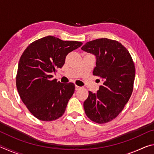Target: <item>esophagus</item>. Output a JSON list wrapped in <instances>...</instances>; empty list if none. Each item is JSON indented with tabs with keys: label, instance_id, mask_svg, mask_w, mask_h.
Wrapping results in <instances>:
<instances>
[{
	"label": "esophagus",
	"instance_id": "34e87169",
	"mask_svg": "<svg viewBox=\"0 0 154 154\" xmlns=\"http://www.w3.org/2000/svg\"><path fill=\"white\" fill-rule=\"evenodd\" d=\"M81 88H82L78 86V85H75V90H79L81 89Z\"/></svg>",
	"mask_w": 154,
	"mask_h": 154
}]
</instances>
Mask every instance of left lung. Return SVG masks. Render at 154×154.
Listing matches in <instances>:
<instances>
[{
    "label": "left lung",
    "mask_w": 154,
    "mask_h": 154,
    "mask_svg": "<svg viewBox=\"0 0 154 154\" xmlns=\"http://www.w3.org/2000/svg\"><path fill=\"white\" fill-rule=\"evenodd\" d=\"M82 49L96 56L93 75L103 82L96 93L89 91L83 103L85 113L94 122L107 123L118 117L131 96L135 77L133 60L123 45L106 38L89 41Z\"/></svg>",
    "instance_id": "left-lung-1"
}]
</instances>
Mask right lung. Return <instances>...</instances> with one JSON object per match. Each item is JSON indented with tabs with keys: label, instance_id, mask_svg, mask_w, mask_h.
Returning a JSON list of instances; mask_svg holds the SVG:
<instances>
[{
	"label": "right lung",
	"instance_id": "right-lung-1",
	"mask_svg": "<svg viewBox=\"0 0 154 154\" xmlns=\"http://www.w3.org/2000/svg\"><path fill=\"white\" fill-rule=\"evenodd\" d=\"M82 44L47 36L30 43L23 52L18 64L16 87L21 100L36 118L50 122L64 113L75 84L57 82L52 79V73L63 66L68 54Z\"/></svg>",
	"mask_w": 154,
	"mask_h": 154
}]
</instances>
